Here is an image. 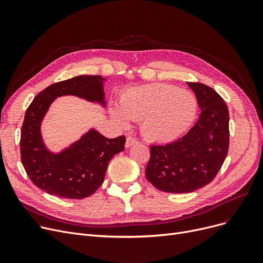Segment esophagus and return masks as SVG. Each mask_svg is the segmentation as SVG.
Masks as SVG:
<instances>
[{
	"label": "esophagus",
	"mask_w": 263,
	"mask_h": 263,
	"mask_svg": "<svg viewBox=\"0 0 263 263\" xmlns=\"http://www.w3.org/2000/svg\"><path fill=\"white\" fill-rule=\"evenodd\" d=\"M135 144H137V141L134 139V137H132V136H128L127 137V141H126V147L127 148H129V147H131V146H133Z\"/></svg>",
	"instance_id": "obj_1"
}]
</instances>
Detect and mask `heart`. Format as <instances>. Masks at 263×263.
Wrapping results in <instances>:
<instances>
[{
  "mask_svg": "<svg viewBox=\"0 0 263 263\" xmlns=\"http://www.w3.org/2000/svg\"><path fill=\"white\" fill-rule=\"evenodd\" d=\"M120 107L110 115L121 126L129 119L142 121V132L148 140L167 143L183 134L197 114L194 95L167 84H146L129 89L120 98Z\"/></svg>",
  "mask_w": 263,
  "mask_h": 263,
  "instance_id": "1",
  "label": "heart"
}]
</instances>
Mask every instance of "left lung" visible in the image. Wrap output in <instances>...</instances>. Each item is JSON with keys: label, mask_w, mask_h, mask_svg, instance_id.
<instances>
[{"label": "left lung", "mask_w": 263, "mask_h": 263, "mask_svg": "<svg viewBox=\"0 0 263 263\" xmlns=\"http://www.w3.org/2000/svg\"><path fill=\"white\" fill-rule=\"evenodd\" d=\"M201 109L183 137L166 145L150 146L147 180L167 193H191L209 184L228 154L229 112L214 89L187 82Z\"/></svg>", "instance_id": "1"}]
</instances>
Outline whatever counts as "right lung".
Listing matches in <instances>:
<instances>
[{"instance_id": "add662e5", "label": "right lung", "mask_w": 263, "mask_h": 263, "mask_svg": "<svg viewBox=\"0 0 263 263\" xmlns=\"http://www.w3.org/2000/svg\"><path fill=\"white\" fill-rule=\"evenodd\" d=\"M101 76H79L50 85L27 107L21 129V162L32 182L50 195L82 199L98 190L112 158L124 150L126 137L107 139L91 128L59 153L51 151L41 134V123L54 100L76 96L106 106Z\"/></svg>"}]
</instances>
